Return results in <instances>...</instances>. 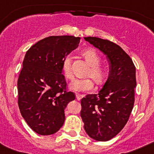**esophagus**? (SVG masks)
I'll use <instances>...</instances> for the list:
<instances>
[{"instance_id": "obj_1", "label": "esophagus", "mask_w": 154, "mask_h": 154, "mask_svg": "<svg viewBox=\"0 0 154 154\" xmlns=\"http://www.w3.org/2000/svg\"><path fill=\"white\" fill-rule=\"evenodd\" d=\"M75 96H76V99H78V100H80L82 97H84V95H81V94H79V93H76L75 94Z\"/></svg>"}]
</instances>
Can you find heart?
<instances>
[{
	"mask_svg": "<svg viewBox=\"0 0 154 154\" xmlns=\"http://www.w3.org/2000/svg\"><path fill=\"white\" fill-rule=\"evenodd\" d=\"M82 54L91 66L87 75L91 76L96 83H103L106 77V70L103 66L99 65L101 62V58L99 54L92 48L83 50ZM62 70L67 79H72L73 78L70 55H68L64 58L62 63ZM69 87L72 90L75 92H86L93 89L94 82L91 78L75 79L71 82Z\"/></svg>",
	"mask_w": 154,
	"mask_h": 154,
	"instance_id": "heart-1",
	"label": "heart"
}]
</instances>
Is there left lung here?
<instances>
[{
    "instance_id": "1",
    "label": "left lung",
    "mask_w": 154,
    "mask_h": 154,
    "mask_svg": "<svg viewBox=\"0 0 154 154\" xmlns=\"http://www.w3.org/2000/svg\"><path fill=\"white\" fill-rule=\"evenodd\" d=\"M108 58L109 75L98 94L81 99L80 115L91 138L107 141L123 130L134 105L136 68L131 58L118 45L96 37L84 38Z\"/></svg>"
}]
</instances>
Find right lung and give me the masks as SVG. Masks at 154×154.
<instances>
[{
	"mask_svg": "<svg viewBox=\"0 0 154 154\" xmlns=\"http://www.w3.org/2000/svg\"><path fill=\"white\" fill-rule=\"evenodd\" d=\"M79 41V37L50 36L27 51L17 79V103L24 120L38 134L58 132L65 122V107L75 99L67 91L62 63Z\"/></svg>",
	"mask_w": 154,
	"mask_h": 154,
	"instance_id": "1",
	"label": "right lung"
}]
</instances>
